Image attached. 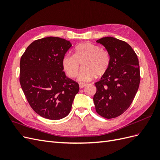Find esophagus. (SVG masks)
I'll return each instance as SVG.
<instances>
[{"instance_id":"esophagus-1","label":"esophagus","mask_w":160,"mask_h":160,"mask_svg":"<svg viewBox=\"0 0 160 160\" xmlns=\"http://www.w3.org/2000/svg\"><path fill=\"white\" fill-rule=\"evenodd\" d=\"M87 85V84L86 83H79V88H80V89H82V88H83L84 87H85Z\"/></svg>"}]
</instances>
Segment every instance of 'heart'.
<instances>
[{
  "instance_id": "obj_1",
  "label": "heart",
  "mask_w": 160,
  "mask_h": 160,
  "mask_svg": "<svg viewBox=\"0 0 160 160\" xmlns=\"http://www.w3.org/2000/svg\"><path fill=\"white\" fill-rule=\"evenodd\" d=\"M83 62V69L78 75L80 81H89L95 76L101 77L107 72L110 56L105 49L90 42H83L77 45L73 55H67L62 59V67L67 75L74 78L77 75L80 65Z\"/></svg>"
}]
</instances>
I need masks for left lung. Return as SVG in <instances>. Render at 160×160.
I'll use <instances>...</instances> for the list:
<instances>
[{"instance_id": "8db88e82", "label": "left lung", "mask_w": 160, "mask_h": 160, "mask_svg": "<svg viewBox=\"0 0 160 160\" xmlns=\"http://www.w3.org/2000/svg\"><path fill=\"white\" fill-rule=\"evenodd\" d=\"M97 42L107 49L110 63L105 74L95 83L97 91L93 102L99 115L112 119L129 108L137 93L140 83L138 58L132 47L123 41L107 37Z\"/></svg>"}]
</instances>
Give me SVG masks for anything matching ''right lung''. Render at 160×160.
<instances>
[{"mask_svg":"<svg viewBox=\"0 0 160 160\" xmlns=\"http://www.w3.org/2000/svg\"><path fill=\"white\" fill-rule=\"evenodd\" d=\"M70 41L49 37L33 41L21 58L20 83L28 103L41 117L57 120L68 115L79 86L65 75L62 59Z\"/></svg>","mask_w":160,"mask_h":160,"instance_id":"obj_1","label":"right lung"}]
</instances>
